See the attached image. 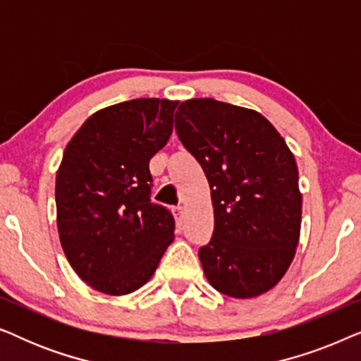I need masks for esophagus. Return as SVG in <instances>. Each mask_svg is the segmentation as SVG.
<instances>
[{
	"instance_id": "1",
	"label": "esophagus",
	"mask_w": 361,
	"mask_h": 361,
	"mask_svg": "<svg viewBox=\"0 0 361 361\" xmlns=\"http://www.w3.org/2000/svg\"><path fill=\"white\" fill-rule=\"evenodd\" d=\"M172 212H174L177 225H182V219H184V209H182V207H174V210Z\"/></svg>"
}]
</instances>
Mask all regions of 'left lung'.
<instances>
[{
    "mask_svg": "<svg viewBox=\"0 0 361 361\" xmlns=\"http://www.w3.org/2000/svg\"><path fill=\"white\" fill-rule=\"evenodd\" d=\"M176 131L212 190L215 228L199 250L207 279L236 299L268 293L299 243L302 195L294 154L261 113L214 98L182 102Z\"/></svg>",
    "mask_w": 361,
    "mask_h": 361,
    "instance_id": "left-lung-1",
    "label": "left lung"
}]
</instances>
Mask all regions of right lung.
<instances>
[{
    "label": "right lung",
    "mask_w": 361,
    "mask_h": 361,
    "mask_svg": "<svg viewBox=\"0 0 361 361\" xmlns=\"http://www.w3.org/2000/svg\"><path fill=\"white\" fill-rule=\"evenodd\" d=\"M179 102L137 98L103 108L63 151L57 230L78 278L125 295L145 286L174 240V216L151 202L149 161L166 146Z\"/></svg>",
    "instance_id": "1"
}]
</instances>
